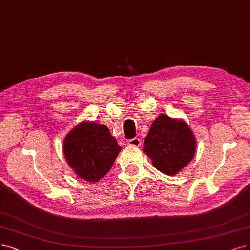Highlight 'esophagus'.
Instances as JSON below:
<instances>
[{"instance_id": "1", "label": "esophagus", "mask_w": 250, "mask_h": 250, "mask_svg": "<svg viewBox=\"0 0 250 250\" xmlns=\"http://www.w3.org/2000/svg\"><path fill=\"white\" fill-rule=\"evenodd\" d=\"M127 143H128L129 146H139L142 145L141 139H139L138 137H134V138L129 139V141H128Z\"/></svg>"}]
</instances>
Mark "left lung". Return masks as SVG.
<instances>
[{
	"mask_svg": "<svg viewBox=\"0 0 250 250\" xmlns=\"http://www.w3.org/2000/svg\"><path fill=\"white\" fill-rule=\"evenodd\" d=\"M196 141L189 127L182 120L160 115L145 138L144 152L159 171L174 175L191 162Z\"/></svg>",
	"mask_w": 250,
	"mask_h": 250,
	"instance_id": "1",
	"label": "left lung"
}]
</instances>
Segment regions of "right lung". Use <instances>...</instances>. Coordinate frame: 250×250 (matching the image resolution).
<instances>
[{
  "instance_id": "add662e5",
  "label": "right lung",
  "mask_w": 250,
  "mask_h": 250,
  "mask_svg": "<svg viewBox=\"0 0 250 250\" xmlns=\"http://www.w3.org/2000/svg\"><path fill=\"white\" fill-rule=\"evenodd\" d=\"M120 151L121 147L109 129L94 122H82L63 143L68 165L79 177L90 183L98 182L108 172Z\"/></svg>"
}]
</instances>
